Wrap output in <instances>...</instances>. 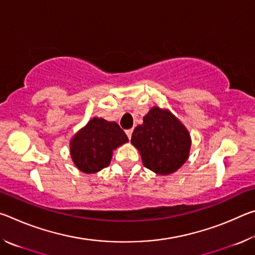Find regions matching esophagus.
I'll return each instance as SVG.
<instances>
[{
  "label": "esophagus",
  "instance_id": "esophagus-1",
  "mask_svg": "<svg viewBox=\"0 0 255 255\" xmlns=\"http://www.w3.org/2000/svg\"><path fill=\"white\" fill-rule=\"evenodd\" d=\"M126 135L128 136L129 139H130L131 135H132V129H127V130H126Z\"/></svg>",
  "mask_w": 255,
  "mask_h": 255
}]
</instances>
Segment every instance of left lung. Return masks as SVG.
<instances>
[{
    "label": "left lung",
    "mask_w": 255,
    "mask_h": 255,
    "mask_svg": "<svg viewBox=\"0 0 255 255\" xmlns=\"http://www.w3.org/2000/svg\"><path fill=\"white\" fill-rule=\"evenodd\" d=\"M131 144L145 167L158 175H169L187 162L191 136L187 127L169 109L150 108L143 124L133 129Z\"/></svg>",
    "instance_id": "left-lung-1"
}]
</instances>
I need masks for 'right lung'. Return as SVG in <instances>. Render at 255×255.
Instances as JSON below:
<instances>
[{
    "mask_svg": "<svg viewBox=\"0 0 255 255\" xmlns=\"http://www.w3.org/2000/svg\"><path fill=\"white\" fill-rule=\"evenodd\" d=\"M127 141V135L117 123L93 117L71 138L70 154L81 172L97 173L109 166L115 150Z\"/></svg>",
    "mask_w": 255,
    "mask_h": 255,
    "instance_id": "add662e5",
    "label": "right lung"
}]
</instances>
